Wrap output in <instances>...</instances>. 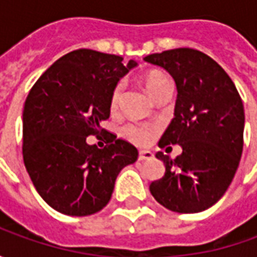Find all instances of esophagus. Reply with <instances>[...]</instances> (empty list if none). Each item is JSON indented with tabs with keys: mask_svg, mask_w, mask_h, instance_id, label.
<instances>
[{
	"mask_svg": "<svg viewBox=\"0 0 257 257\" xmlns=\"http://www.w3.org/2000/svg\"><path fill=\"white\" fill-rule=\"evenodd\" d=\"M154 154L149 150H142L139 151V161H149V160H153Z\"/></svg>",
	"mask_w": 257,
	"mask_h": 257,
	"instance_id": "1",
	"label": "esophagus"
}]
</instances>
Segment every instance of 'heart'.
I'll list each match as a JSON object with an SVG mask.
<instances>
[{
	"instance_id": "b5f03b06",
	"label": "heart",
	"mask_w": 257,
	"mask_h": 257,
	"mask_svg": "<svg viewBox=\"0 0 257 257\" xmlns=\"http://www.w3.org/2000/svg\"><path fill=\"white\" fill-rule=\"evenodd\" d=\"M171 81L168 78L165 74L158 73V71H153L147 77H146V89L149 92V95L154 99L160 92H161L165 86H169ZM123 85L118 84L111 93V108L117 110L119 106V101L122 97ZM157 128L156 125H150V123H129L123 128V135L128 138L131 142H134L136 145H149L151 140L154 139L156 136Z\"/></svg>"
}]
</instances>
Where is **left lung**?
I'll list each match as a JSON object with an SVG mask.
<instances>
[{"instance_id":"1","label":"left lung","mask_w":257,"mask_h":257,"mask_svg":"<svg viewBox=\"0 0 257 257\" xmlns=\"http://www.w3.org/2000/svg\"><path fill=\"white\" fill-rule=\"evenodd\" d=\"M145 60L167 70L178 89L172 121L158 146L182 147L175 160L157 153L165 175L150 184V193L172 212H202L224 195L237 172L243 147L242 100L226 71L199 51L178 48Z\"/></svg>"}]
</instances>
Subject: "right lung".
<instances>
[{"instance_id": "obj_1", "label": "right lung", "mask_w": 257, "mask_h": 257, "mask_svg": "<svg viewBox=\"0 0 257 257\" xmlns=\"http://www.w3.org/2000/svg\"><path fill=\"white\" fill-rule=\"evenodd\" d=\"M115 55L78 49L38 78L23 108V161L34 187L53 209L88 216L111 198L115 179L138 160V149L100 128L110 117L118 81L138 66ZM105 132L106 146L88 145Z\"/></svg>"}]
</instances>
